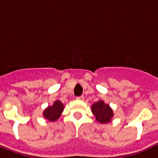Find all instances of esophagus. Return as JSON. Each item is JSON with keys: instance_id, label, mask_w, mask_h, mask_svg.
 Here are the masks:
<instances>
[{"instance_id": "esophagus-1", "label": "esophagus", "mask_w": 158, "mask_h": 158, "mask_svg": "<svg viewBox=\"0 0 158 158\" xmlns=\"http://www.w3.org/2000/svg\"><path fill=\"white\" fill-rule=\"evenodd\" d=\"M77 100H79V101H83V100H84V96H78V97H77Z\"/></svg>"}]
</instances>
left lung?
I'll use <instances>...</instances> for the list:
<instances>
[{
  "mask_svg": "<svg viewBox=\"0 0 158 158\" xmlns=\"http://www.w3.org/2000/svg\"><path fill=\"white\" fill-rule=\"evenodd\" d=\"M91 112L96 117V119L101 123H107L110 122L114 113L110 106L103 101H98L91 106Z\"/></svg>",
  "mask_w": 158,
  "mask_h": 158,
  "instance_id": "obj_1",
  "label": "left lung"
}]
</instances>
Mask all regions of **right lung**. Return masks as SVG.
<instances>
[{
    "label": "right lung",
    "instance_id": "obj_1",
    "mask_svg": "<svg viewBox=\"0 0 158 158\" xmlns=\"http://www.w3.org/2000/svg\"><path fill=\"white\" fill-rule=\"evenodd\" d=\"M63 109H64L63 104L60 101H54L52 106H48L45 109L43 114H44V117L47 118L48 120L54 122V121H57V118L61 116Z\"/></svg>",
    "mask_w": 158,
    "mask_h": 158
}]
</instances>
